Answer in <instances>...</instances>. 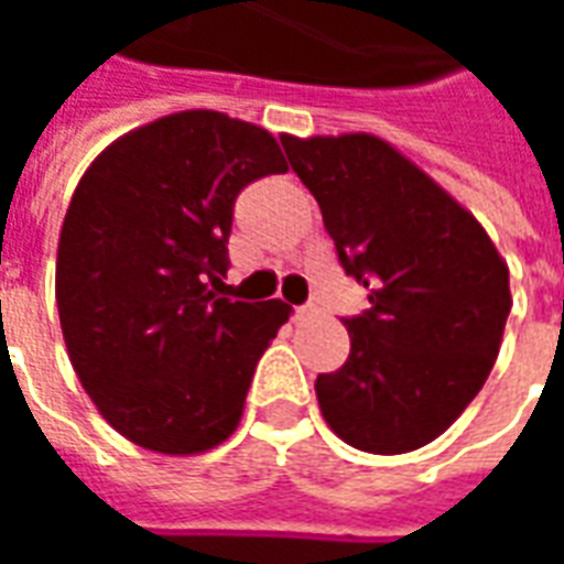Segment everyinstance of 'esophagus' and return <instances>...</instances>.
Wrapping results in <instances>:
<instances>
[{
  "label": "esophagus",
  "mask_w": 564,
  "mask_h": 564,
  "mask_svg": "<svg viewBox=\"0 0 564 564\" xmlns=\"http://www.w3.org/2000/svg\"><path fill=\"white\" fill-rule=\"evenodd\" d=\"M293 314H295V319L317 317V314H319V307L314 305V302H305V305H295V307H293Z\"/></svg>",
  "instance_id": "esophagus-1"
}]
</instances>
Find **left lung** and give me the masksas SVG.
Returning <instances> with one entry per match:
<instances>
[{"mask_svg":"<svg viewBox=\"0 0 564 564\" xmlns=\"http://www.w3.org/2000/svg\"><path fill=\"white\" fill-rule=\"evenodd\" d=\"M341 269L368 286L344 317L350 356L319 375L332 432L366 453L435 441L492 371L510 314L508 265L459 202L375 135H283Z\"/></svg>","mask_w":564,"mask_h":564,"instance_id":"left-lung-1","label":"left lung"}]
</instances>
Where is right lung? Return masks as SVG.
Segmentation results:
<instances>
[{"mask_svg": "<svg viewBox=\"0 0 564 564\" xmlns=\"http://www.w3.org/2000/svg\"><path fill=\"white\" fill-rule=\"evenodd\" d=\"M286 172L265 129L181 111L129 132L80 177L59 232L56 307L99 414L139 447H217L290 305L217 295L235 198Z\"/></svg>", "mask_w": 564, "mask_h": 564, "instance_id": "right-lung-1", "label": "right lung"}]
</instances>
